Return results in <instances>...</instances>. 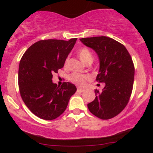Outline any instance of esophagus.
<instances>
[{
	"instance_id": "esophagus-1",
	"label": "esophagus",
	"mask_w": 153,
	"mask_h": 153,
	"mask_svg": "<svg viewBox=\"0 0 153 153\" xmlns=\"http://www.w3.org/2000/svg\"><path fill=\"white\" fill-rule=\"evenodd\" d=\"M84 91H85V89L84 88H78V91H79V92H83Z\"/></svg>"
}]
</instances>
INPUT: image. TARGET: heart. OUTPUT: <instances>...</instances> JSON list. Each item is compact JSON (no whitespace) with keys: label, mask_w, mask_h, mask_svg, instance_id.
Instances as JSON below:
<instances>
[{"label":"heart","mask_w":153,"mask_h":153,"mask_svg":"<svg viewBox=\"0 0 153 153\" xmlns=\"http://www.w3.org/2000/svg\"><path fill=\"white\" fill-rule=\"evenodd\" d=\"M78 56L82 62L85 63L90 62V61L92 62L93 61V54L91 53V51L88 48H86V47H82V48L79 50ZM68 59H67L65 61V65L68 64ZM89 78H90V77L88 75L80 74V73H72L69 77V80L71 82H73V83L76 84L78 85H80V86L83 85Z\"/></svg>","instance_id":"b5f03b06"}]
</instances>
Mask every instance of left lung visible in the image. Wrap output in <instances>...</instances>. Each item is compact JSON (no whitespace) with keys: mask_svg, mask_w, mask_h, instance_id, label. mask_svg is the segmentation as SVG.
Here are the masks:
<instances>
[{"mask_svg":"<svg viewBox=\"0 0 153 153\" xmlns=\"http://www.w3.org/2000/svg\"><path fill=\"white\" fill-rule=\"evenodd\" d=\"M80 40L97 54L99 71L96 80L105 83L101 92L95 90L96 98L88 108L100 119L113 118L127 106L132 91L134 67L130 54L124 45L108 36Z\"/></svg>","mask_w":153,"mask_h":153,"instance_id":"obj_1","label":"left lung"}]
</instances>
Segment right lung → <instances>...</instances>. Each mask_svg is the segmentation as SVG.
<instances>
[{
	"mask_svg": "<svg viewBox=\"0 0 153 153\" xmlns=\"http://www.w3.org/2000/svg\"><path fill=\"white\" fill-rule=\"evenodd\" d=\"M76 40H41L29 47L21 59V96L29 109L39 118L52 120L59 117L77 90L69 82H64L61 86L52 82V73L63 68Z\"/></svg>",
	"mask_w": 153,
	"mask_h": 153,
	"instance_id": "add662e5",
	"label": "right lung"
}]
</instances>
